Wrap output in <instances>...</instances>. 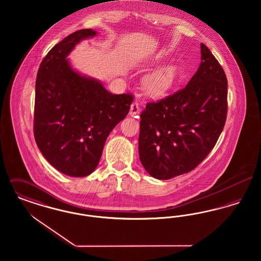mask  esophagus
Listing matches in <instances>:
<instances>
[{
	"label": "esophagus",
	"mask_w": 261,
	"mask_h": 261,
	"mask_svg": "<svg viewBox=\"0 0 261 261\" xmlns=\"http://www.w3.org/2000/svg\"><path fill=\"white\" fill-rule=\"evenodd\" d=\"M140 112H141L140 103H139L138 101H134V102L131 105V107H130V114H131L132 116H134V115L139 114Z\"/></svg>",
	"instance_id": "34e87169"
}]
</instances>
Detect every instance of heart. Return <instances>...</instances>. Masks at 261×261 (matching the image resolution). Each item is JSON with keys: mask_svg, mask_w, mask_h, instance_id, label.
<instances>
[{"mask_svg": "<svg viewBox=\"0 0 261 261\" xmlns=\"http://www.w3.org/2000/svg\"><path fill=\"white\" fill-rule=\"evenodd\" d=\"M176 78V67L168 65L149 75L145 80V87L149 95L159 97L172 87Z\"/></svg>", "mask_w": 261, "mask_h": 261, "instance_id": "1", "label": "heart"}]
</instances>
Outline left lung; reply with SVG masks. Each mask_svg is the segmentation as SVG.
<instances>
[{"label":"left lung","instance_id":"obj_1","mask_svg":"<svg viewBox=\"0 0 261 261\" xmlns=\"http://www.w3.org/2000/svg\"><path fill=\"white\" fill-rule=\"evenodd\" d=\"M201 62L186 87L149 101L140 117L139 154L153 178L195 169L214 148L227 118L228 82L222 66L200 44Z\"/></svg>","mask_w":261,"mask_h":261}]
</instances>
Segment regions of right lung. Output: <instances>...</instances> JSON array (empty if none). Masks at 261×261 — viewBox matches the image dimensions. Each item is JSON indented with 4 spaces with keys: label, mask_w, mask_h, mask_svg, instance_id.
<instances>
[{
    "label": "right lung",
    "mask_w": 261,
    "mask_h": 261,
    "mask_svg": "<svg viewBox=\"0 0 261 261\" xmlns=\"http://www.w3.org/2000/svg\"><path fill=\"white\" fill-rule=\"evenodd\" d=\"M96 31L81 29L50 49L38 69L34 138L44 158L62 173L85 177L99 164L107 138L130 111L131 94L112 95L81 76L66 57Z\"/></svg>",
    "instance_id": "add662e5"
}]
</instances>
